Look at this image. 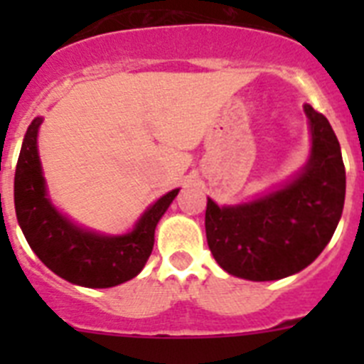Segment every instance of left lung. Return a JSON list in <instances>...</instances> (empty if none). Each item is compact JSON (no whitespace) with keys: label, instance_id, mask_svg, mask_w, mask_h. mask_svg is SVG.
Returning <instances> with one entry per match:
<instances>
[{"label":"left lung","instance_id":"left-lung-1","mask_svg":"<svg viewBox=\"0 0 364 364\" xmlns=\"http://www.w3.org/2000/svg\"><path fill=\"white\" fill-rule=\"evenodd\" d=\"M311 125L308 166L286 188L242 205L208 198L205 237L222 269L247 281H277L311 264L330 242L345 205L346 175L332 125L304 105Z\"/></svg>","mask_w":364,"mask_h":364}]
</instances>
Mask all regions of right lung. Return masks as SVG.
<instances>
[{"instance_id":"obj_1","label":"right lung","mask_w":364,"mask_h":364,"mask_svg":"<svg viewBox=\"0 0 364 364\" xmlns=\"http://www.w3.org/2000/svg\"><path fill=\"white\" fill-rule=\"evenodd\" d=\"M40 125L41 118L28 125L14 176L16 215L32 252L56 275L87 288H111L136 277L153 252L154 228L178 189L154 202L131 233L104 237L80 230L45 195L36 147Z\"/></svg>"}]
</instances>
